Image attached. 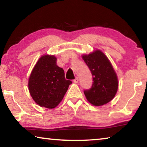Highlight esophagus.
<instances>
[{
	"label": "esophagus",
	"mask_w": 147,
	"mask_h": 147,
	"mask_svg": "<svg viewBox=\"0 0 147 147\" xmlns=\"http://www.w3.org/2000/svg\"><path fill=\"white\" fill-rule=\"evenodd\" d=\"M78 81H79V80H78V78H76L75 80H74V83H75V84L78 83Z\"/></svg>",
	"instance_id": "obj_1"
}]
</instances>
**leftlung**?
Masks as SVG:
<instances>
[{
    "mask_svg": "<svg viewBox=\"0 0 147 147\" xmlns=\"http://www.w3.org/2000/svg\"><path fill=\"white\" fill-rule=\"evenodd\" d=\"M93 76V84L90 90H84L86 99L95 106L104 105L115 96L118 88L117 75L110 60L102 51L95 50L82 55Z\"/></svg>",
    "mask_w": 147,
    "mask_h": 147,
    "instance_id": "left-lung-1",
    "label": "left lung"
}]
</instances>
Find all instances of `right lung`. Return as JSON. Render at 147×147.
Segmentation results:
<instances>
[{"label": "right lung", "mask_w": 147, "mask_h": 147, "mask_svg": "<svg viewBox=\"0 0 147 147\" xmlns=\"http://www.w3.org/2000/svg\"><path fill=\"white\" fill-rule=\"evenodd\" d=\"M56 62L57 58L54 55L41 56L29 76L30 94L41 107L52 109L57 106L72 84L65 80L64 70Z\"/></svg>", "instance_id": "add662e5"}]
</instances>
